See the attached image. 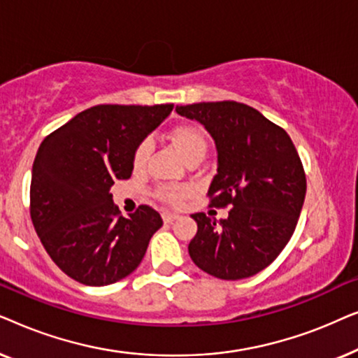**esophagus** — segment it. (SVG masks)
Instances as JSON below:
<instances>
[{"instance_id":"esophagus-1","label":"esophagus","mask_w":358,"mask_h":358,"mask_svg":"<svg viewBox=\"0 0 358 358\" xmlns=\"http://www.w3.org/2000/svg\"><path fill=\"white\" fill-rule=\"evenodd\" d=\"M161 217H163L164 223H171V222H174V220L178 218L179 215H178V213H174V212H169V210H164V212L161 213Z\"/></svg>"}]
</instances>
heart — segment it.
Instances as JSON below:
<instances>
[{"label": "heart", "mask_w": 358, "mask_h": 358, "mask_svg": "<svg viewBox=\"0 0 358 358\" xmlns=\"http://www.w3.org/2000/svg\"><path fill=\"white\" fill-rule=\"evenodd\" d=\"M169 136L174 148L178 150V153L182 156L185 161L194 158V156H205V153H207V136H205V131L200 129L199 125L180 124L171 130ZM151 148H153V146H151V141L148 138L141 140L140 143L136 145V148L134 151V158H131V163H134V168L136 171L143 169L146 163H148ZM187 194V187H182V185H168V187L159 189L158 192L159 197L168 203H179L180 200L185 199Z\"/></svg>", "instance_id": "heart-1"}]
</instances>
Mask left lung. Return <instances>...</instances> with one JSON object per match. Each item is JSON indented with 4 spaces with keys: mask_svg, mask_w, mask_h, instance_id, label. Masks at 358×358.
Instances as JSON below:
<instances>
[{
    "mask_svg": "<svg viewBox=\"0 0 358 358\" xmlns=\"http://www.w3.org/2000/svg\"><path fill=\"white\" fill-rule=\"evenodd\" d=\"M212 135L217 174L210 207H231L228 218L194 213L197 234L189 254L199 268L223 280L256 275L275 261L295 231L306 194V176L282 127L236 101L178 106Z\"/></svg>",
    "mask_w": 358,
    "mask_h": 358,
    "instance_id": "8db88e82",
    "label": "left lung"
}]
</instances>
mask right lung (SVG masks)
<instances>
[{
	"mask_svg": "<svg viewBox=\"0 0 358 358\" xmlns=\"http://www.w3.org/2000/svg\"><path fill=\"white\" fill-rule=\"evenodd\" d=\"M173 104H101L45 136L34 159L31 218L52 261L73 280L110 285L143 259L161 215L140 205L120 217L109 192L129 179L134 151L173 110Z\"/></svg>",
	"mask_w": 358,
	"mask_h": 358,
	"instance_id": "right-lung-1",
	"label": "right lung"
}]
</instances>
